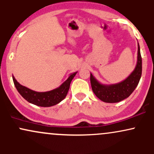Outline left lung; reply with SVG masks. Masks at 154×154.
<instances>
[{
	"mask_svg": "<svg viewBox=\"0 0 154 154\" xmlns=\"http://www.w3.org/2000/svg\"><path fill=\"white\" fill-rule=\"evenodd\" d=\"M142 75V58L138 44L137 61L135 69L125 80L112 85H103L91 73L92 90L95 95L106 103H117L128 98L138 85Z\"/></svg>",
	"mask_w": 154,
	"mask_h": 154,
	"instance_id": "8db88e82",
	"label": "left lung"
}]
</instances>
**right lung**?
I'll use <instances>...</instances> for the list:
<instances>
[{"instance_id": "1", "label": "right lung", "mask_w": 154, "mask_h": 154, "mask_svg": "<svg viewBox=\"0 0 154 154\" xmlns=\"http://www.w3.org/2000/svg\"><path fill=\"white\" fill-rule=\"evenodd\" d=\"M77 72L72 73L65 82L59 88L47 92H36L23 86L17 82L14 76L13 81L17 90L23 98L30 103L42 107H49L56 105L66 98L70 87V83Z\"/></svg>"}]
</instances>
